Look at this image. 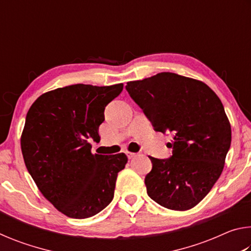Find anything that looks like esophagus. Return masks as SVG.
I'll list each match as a JSON object with an SVG mask.
<instances>
[{
	"instance_id": "esophagus-1",
	"label": "esophagus",
	"mask_w": 251,
	"mask_h": 251,
	"mask_svg": "<svg viewBox=\"0 0 251 251\" xmlns=\"http://www.w3.org/2000/svg\"><path fill=\"white\" fill-rule=\"evenodd\" d=\"M126 155H127V157H128L129 159L130 158H134V157L136 156L135 152H131V151H126Z\"/></svg>"
}]
</instances>
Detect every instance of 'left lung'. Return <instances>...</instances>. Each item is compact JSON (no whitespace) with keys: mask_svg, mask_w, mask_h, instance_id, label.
<instances>
[{"mask_svg":"<svg viewBox=\"0 0 251 251\" xmlns=\"http://www.w3.org/2000/svg\"><path fill=\"white\" fill-rule=\"evenodd\" d=\"M126 90L156 131L174 136L169 158L150 157L148 196L172 210L195 207L222 175L230 148L231 127L222 100L201 80L169 72L128 82Z\"/></svg>","mask_w":251,"mask_h":251,"instance_id":"left-lung-1","label":"left lung"}]
</instances>
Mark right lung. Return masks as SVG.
<instances>
[{"label": "right lung", "instance_id": "1", "mask_svg": "<svg viewBox=\"0 0 251 251\" xmlns=\"http://www.w3.org/2000/svg\"><path fill=\"white\" fill-rule=\"evenodd\" d=\"M123 84H75L42 94L29 107L21 148L43 196L70 218L92 217L113 201L117 174L127 156L92 154L104 110Z\"/></svg>", "mask_w": 251, "mask_h": 251}]
</instances>
